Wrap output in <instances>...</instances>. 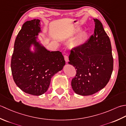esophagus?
<instances>
[{
	"instance_id": "34e87169",
	"label": "esophagus",
	"mask_w": 126,
	"mask_h": 126,
	"mask_svg": "<svg viewBox=\"0 0 126 126\" xmlns=\"http://www.w3.org/2000/svg\"><path fill=\"white\" fill-rule=\"evenodd\" d=\"M64 60H65L66 62H68L69 61V57H68V56H64Z\"/></svg>"
}]
</instances>
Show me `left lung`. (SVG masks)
Wrapping results in <instances>:
<instances>
[{"label":"left lung","mask_w":126,"mask_h":126,"mask_svg":"<svg viewBox=\"0 0 126 126\" xmlns=\"http://www.w3.org/2000/svg\"><path fill=\"white\" fill-rule=\"evenodd\" d=\"M94 33L88 41L74 48L69 56V64L76 69L71 81L75 93L82 96L93 95L106 86L113 70V58L110 39L97 19Z\"/></svg>","instance_id":"obj_1"}]
</instances>
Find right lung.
<instances>
[{
    "label": "right lung",
    "mask_w": 126,
    "mask_h": 126,
    "mask_svg": "<svg viewBox=\"0 0 126 126\" xmlns=\"http://www.w3.org/2000/svg\"><path fill=\"white\" fill-rule=\"evenodd\" d=\"M40 21L34 19L23 25L15 40L11 63L16 85L24 92L36 96L47 92L52 76L65 64L61 52L50 51L37 41L42 32Z\"/></svg>",
    "instance_id": "add662e5"
}]
</instances>
